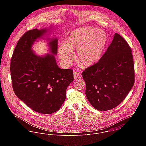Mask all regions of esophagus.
<instances>
[{
    "label": "esophagus",
    "instance_id": "esophagus-1",
    "mask_svg": "<svg viewBox=\"0 0 146 146\" xmlns=\"http://www.w3.org/2000/svg\"><path fill=\"white\" fill-rule=\"evenodd\" d=\"M74 79H81L82 78V76H81L80 72H77V71H75L74 72Z\"/></svg>",
    "mask_w": 146,
    "mask_h": 146
}]
</instances>
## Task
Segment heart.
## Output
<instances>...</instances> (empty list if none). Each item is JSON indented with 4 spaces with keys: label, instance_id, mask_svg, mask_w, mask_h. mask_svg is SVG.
Listing matches in <instances>:
<instances>
[{
    "label": "heart",
    "instance_id": "1",
    "mask_svg": "<svg viewBox=\"0 0 146 146\" xmlns=\"http://www.w3.org/2000/svg\"><path fill=\"white\" fill-rule=\"evenodd\" d=\"M106 42L107 36L104 31L94 27H81L69 33L58 51L61 60L68 64L73 58L72 51L77 49L78 61L88 67L100 59Z\"/></svg>",
    "mask_w": 146,
    "mask_h": 146
}]
</instances>
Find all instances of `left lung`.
<instances>
[{
  "instance_id": "left-lung-1",
  "label": "left lung",
  "mask_w": 146,
  "mask_h": 146,
  "mask_svg": "<svg viewBox=\"0 0 146 146\" xmlns=\"http://www.w3.org/2000/svg\"><path fill=\"white\" fill-rule=\"evenodd\" d=\"M82 76L86 96L94 108L106 111L120 104L135 80L133 58L128 43L115 33L98 62L85 68Z\"/></svg>"
}]
</instances>
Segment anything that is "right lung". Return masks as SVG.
Here are the masks:
<instances>
[{"label":"right lung","mask_w":146,"mask_h":146,"mask_svg":"<svg viewBox=\"0 0 146 146\" xmlns=\"http://www.w3.org/2000/svg\"><path fill=\"white\" fill-rule=\"evenodd\" d=\"M46 29L26 32L19 39L11 61L12 87L17 97L34 111L51 114L58 111L66 97V89L74 80L73 70L61 69L53 54H57L58 40L49 42L52 54L40 57L31 47Z\"/></svg>","instance_id":"obj_1"}]
</instances>
